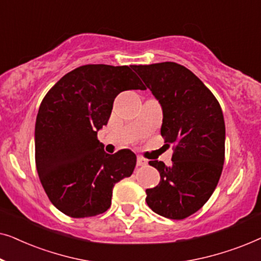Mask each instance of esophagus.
Listing matches in <instances>:
<instances>
[{"instance_id": "esophagus-1", "label": "esophagus", "mask_w": 261, "mask_h": 261, "mask_svg": "<svg viewBox=\"0 0 261 261\" xmlns=\"http://www.w3.org/2000/svg\"><path fill=\"white\" fill-rule=\"evenodd\" d=\"M146 164H147V160L141 158V156H138V159H137V165L138 166H145Z\"/></svg>"}]
</instances>
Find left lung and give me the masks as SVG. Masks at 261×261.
Instances as JSON below:
<instances>
[{"label": "left lung", "mask_w": 261, "mask_h": 261, "mask_svg": "<svg viewBox=\"0 0 261 261\" xmlns=\"http://www.w3.org/2000/svg\"><path fill=\"white\" fill-rule=\"evenodd\" d=\"M163 109L160 133L174 146L172 164L151 160L160 173L146 190L153 212L183 220L205 204L215 190L224 163L226 127L220 103L190 70L177 63L134 65Z\"/></svg>", "instance_id": "1"}]
</instances>
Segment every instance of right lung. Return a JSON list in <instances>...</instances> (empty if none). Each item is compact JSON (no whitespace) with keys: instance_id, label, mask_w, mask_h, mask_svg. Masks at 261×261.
I'll return each mask as SVG.
<instances>
[{"instance_id":"1","label":"right lung","mask_w":261,"mask_h":261,"mask_svg":"<svg viewBox=\"0 0 261 261\" xmlns=\"http://www.w3.org/2000/svg\"><path fill=\"white\" fill-rule=\"evenodd\" d=\"M132 66L90 64L66 73L42 99L35 122V164L49 201L67 216L107 212L113 188L133 173L129 149L108 154L97 132L108 123L114 99L145 90Z\"/></svg>"}]
</instances>
